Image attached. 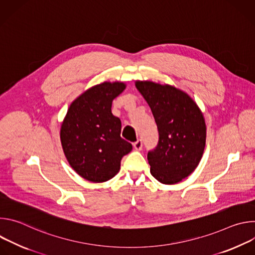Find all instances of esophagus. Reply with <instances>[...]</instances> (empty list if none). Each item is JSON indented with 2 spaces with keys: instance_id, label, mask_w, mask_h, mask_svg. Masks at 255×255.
I'll return each instance as SVG.
<instances>
[{
  "instance_id": "obj_1",
  "label": "esophagus",
  "mask_w": 255,
  "mask_h": 255,
  "mask_svg": "<svg viewBox=\"0 0 255 255\" xmlns=\"http://www.w3.org/2000/svg\"><path fill=\"white\" fill-rule=\"evenodd\" d=\"M142 145H143V143H142L141 139H138L136 142L133 143V146H134V148L136 150H141L142 149Z\"/></svg>"
}]
</instances>
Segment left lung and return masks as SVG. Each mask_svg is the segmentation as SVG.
I'll list each match as a JSON object with an SVG mask.
<instances>
[{
    "instance_id": "8db88e82",
    "label": "left lung",
    "mask_w": 255,
    "mask_h": 255,
    "mask_svg": "<svg viewBox=\"0 0 255 255\" xmlns=\"http://www.w3.org/2000/svg\"><path fill=\"white\" fill-rule=\"evenodd\" d=\"M157 125V146L147 154L151 174L161 184H177L198 166L206 144V123L198 105L169 85L137 81Z\"/></svg>"
}]
</instances>
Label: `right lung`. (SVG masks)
<instances>
[{
    "label": "right lung",
    "instance_id": "1",
    "mask_svg": "<svg viewBox=\"0 0 255 255\" xmlns=\"http://www.w3.org/2000/svg\"><path fill=\"white\" fill-rule=\"evenodd\" d=\"M124 83L105 82L87 90L72 102L60 128L65 157L78 174L103 183L120 170L121 159L132 150L121 138V121L112 114L113 100Z\"/></svg>",
    "mask_w": 255,
    "mask_h": 255
}]
</instances>
